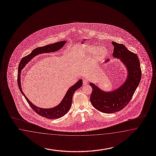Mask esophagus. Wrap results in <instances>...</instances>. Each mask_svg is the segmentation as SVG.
Wrapping results in <instances>:
<instances>
[{
    "instance_id": "obj_1",
    "label": "esophagus",
    "mask_w": 156,
    "mask_h": 156,
    "mask_svg": "<svg viewBox=\"0 0 156 156\" xmlns=\"http://www.w3.org/2000/svg\"><path fill=\"white\" fill-rule=\"evenodd\" d=\"M83 84L84 85H86L87 84H88V80L86 79H84L83 80Z\"/></svg>"
}]
</instances>
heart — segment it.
<instances>
[{
    "label": "heart",
    "mask_w": 156,
    "mask_h": 156,
    "mask_svg": "<svg viewBox=\"0 0 156 156\" xmlns=\"http://www.w3.org/2000/svg\"><path fill=\"white\" fill-rule=\"evenodd\" d=\"M108 50L105 46L97 47L94 45H88L83 48L81 51V55L89 56L93 54V61L97 62L103 59L108 54Z\"/></svg>",
    "instance_id": "obj_1"
}]
</instances>
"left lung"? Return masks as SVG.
<instances>
[{"mask_svg": "<svg viewBox=\"0 0 156 156\" xmlns=\"http://www.w3.org/2000/svg\"><path fill=\"white\" fill-rule=\"evenodd\" d=\"M114 46L113 56L120 59L128 70L127 79L119 88L105 92L94 83L90 101L94 108L104 113L111 114L120 111L128 104L138 86L142 77L140 62L136 54L129 51L123 44L112 42ZM108 59L105 62H108Z\"/></svg>", "mask_w": 156, "mask_h": 156, "instance_id": "8db88e82", "label": "left lung"}]
</instances>
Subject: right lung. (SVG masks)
<instances>
[{
	"label": "right lung",
	"instance_id": "1",
	"mask_svg": "<svg viewBox=\"0 0 156 156\" xmlns=\"http://www.w3.org/2000/svg\"><path fill=\"white\" fill-rule=\"evenodd\" d=\"M66 41L57 42L54 44L50 45H46L42 47H38L34 49L29 55L26 56L21 59V62L18 66V70L17 81L18 86L22 94L24 96L26 100L30 105V107L35 111L37 114L41 116L42 117L49 119H56L63 116L69 111L72 103L73 94L75 91L80 88L82 86V80H80L75 84L69 88L68 90L66 96L63 98L60 104L55 108H42L36 106L34 104L28 100L27 98L24 95L22 92L21 86V70L23 69L26 64L29 62L36 55L42 54V53H48V52H55L57 50L62 48L65 45Z\"/></svg>",
	"mask_w": 156,
	"mask_h": 156
}]
</instances>
